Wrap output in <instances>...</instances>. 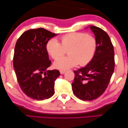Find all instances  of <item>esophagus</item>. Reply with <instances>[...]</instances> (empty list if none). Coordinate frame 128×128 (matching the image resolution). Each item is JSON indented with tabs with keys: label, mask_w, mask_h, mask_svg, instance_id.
I'll return each instance as SVG.
<instances>
[{
	"label": "esophagus",
	"mask_w": 128,
	"mask_h": 128,
	"mask_svg": "<svg viewBox=\"0 0 128 128\" xmlns=\"http://www.w3.org/2000/svg\"><path fill=\"white\" fill-rule=\"evenodd\" d=\"M60 74H64V73L65 72V70H60Z\"/></svg>",
	"instance_id": "1"
}]
</instances>
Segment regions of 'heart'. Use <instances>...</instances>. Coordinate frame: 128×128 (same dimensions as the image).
I'll list each match as a JSON object with an SVG mask.
<instances>
[{
  "label": "heart",
  "mask_w": 128,
  "mask_h": 128,
  "mask_svg": "<svg viewBox=\"0 0 128 128\" xmlns=\"http://www.w3.org/2000/svg\"><path fill=\"white\" fill-rule=\"evenodd\" d=\"M60 43L57 40L50 39L46 45L48 53L54 60L62 56L68 50L69 55L57 60L54 62L56 68L65 70L79 64L87 65L92 60L97 49V41L87 33H72L60 37Z\"/></svg>",
  "instance_id": "1"
}]
</instances>
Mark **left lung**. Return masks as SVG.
<instances>
[{
    "label": "left lung",
    "instance_id": "left-lung-1",
    "mask_svg": "<svg viewBox=\"0 0 128 128\" xmlns=\"http://www.w3.org/2000/svg\"><path fill=\"white\" fill-rule=\"evenodd\" d=\"M97 41L92 60L84 68L74 70L72 83L74 95L84 101H91L101 96L107 88L114 69V52L111 40L105 31L91 26Z\"/></svg>",
    "mask_w": 128,
    "mask_h": 128
}]
</instances>
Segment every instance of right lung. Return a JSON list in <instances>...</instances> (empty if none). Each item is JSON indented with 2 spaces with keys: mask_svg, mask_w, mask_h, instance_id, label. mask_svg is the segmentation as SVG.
<instances>
[{
  "mask_svg": "<svg viewBox=\"0 0 128 128\" xmlns=\"http://www.w3.org/2000/svg\"><path fill=\"white\" fill-rule=\"evenodd\" d=\"M56 35L44 28L31 29L16 43L13 64L17 80L23 92L31 99L43 100L54 94L55 81L60 72L48 70L52 62L46 45Z\"/></svg>",
  "mask_w": 128,
  "mask_h": 128,
  "instance_id": "right-lung-1",
  "label": "right lung"
}]
</instances>
